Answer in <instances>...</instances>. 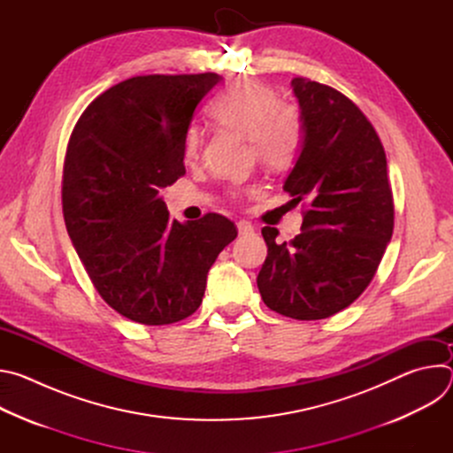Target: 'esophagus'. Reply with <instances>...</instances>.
<instances>
[{
    "label": "esophagus",
    "mask_w": 453,
    "mask_h": 453,
    "mask_svg": "<svg viewBox=\"0 0 453 453\" xmlns=\"http://www.w3.org/2000/svg\"><path fill=\"white\" fill-rule=\"evenodd\" d=\"M236 227H238V233L243 236V234H250L254 231V226L249 222V220H238L236 222Z\"/></svg>",
    "instance_id": "1"
}]
</instances>
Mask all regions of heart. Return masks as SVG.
Here are the masks:
<instances>
[{"label":"heart","instance_id":"1","mask_svg":"<svg viewBox=\"0 0 453 453\" xmlns=\"http://www.w3.org/2000/svg\"><path fill=\"white\" fill-rule=\"evenodd\" d=\"M210 114L220 127L249 138L256 157L269 168L288 166L301 150L304 127L297 107L280 102L276 91L265 84H236L213 102ZM201 145L199 128L189 127L182 143L184 159L196 161Z\"/></svg>","mask_w":453,"mask_h":453}]
</instances>
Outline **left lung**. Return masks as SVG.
<instances>
[{"label":"left lung","mask_w":453,"mask_h":453,"mask_svg":"<svg viewBox=\"0 0 453 453\" xmlns=\"http://www.w3.org/2000/svg\"><path fill=\"white\" fill-rule=\"evenodd\" d=\"M304 127L303 150L283 189L306 206L301 233L278 243L264 227L265 264L256 278L264 303L297 320L349 306L376 274L395 229L383 145L365 114L341 91L292 81Z\"/></svg>","instance_id":"8db88e82"}]
</instances>
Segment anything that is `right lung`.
I'll list each match as a JSON object with an SVG mask.
<instances>
[{
	"label": "right lung",
	"mask_w": 453,
	"mask_h": 453,
	"mask_svg": "<svg viewBox=\"0 0 453 453\" xmlns=\"http://www.w3.org/2000/svg\"><path fill=\"white\" fill-rule=\"evenodd\" d=\"M219 81L217 73L127 79L88 105L68 143V234L102 299L140 325H172L196 311L217 256L238 234L219 213L172 220L159 197L186 173L193 111Z\"/></svg>",
	"instance_id": "obj_1"
}]
</instances>
